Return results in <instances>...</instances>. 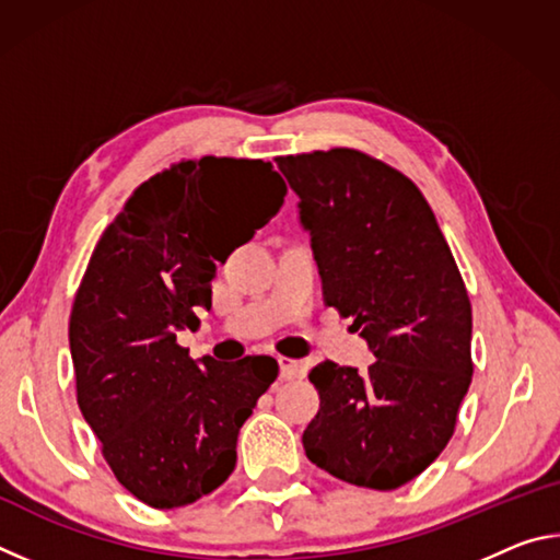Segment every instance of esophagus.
Masks as SVG:
<instances>
[{
    "instance_id": "1",
    "label": "esophagus",
    "mask_w": 560,
    "mask_h": 560,
    "mask_svg": "<svg viewBox=\"0 0 560 560\" xmlns=\"http://www.w3.org/2000/svg\"><path fill=\"white\" fill-rule=\"evenodd\" d=\"M279 373H281V381H293V377L303 375V363L293 358H279Z\"/></svg>"
}]
</instances>
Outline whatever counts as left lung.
Returning <instances> with one entry per match:
<instances>
[{"instance_id":"8db88e82","label":"left lung","mask_w":560,"mask_h":560,"mask_svg":"<svg viewBox=\"0 0 560 560\" xmlns=\"http://www.w3.org/2000/svg\"><path fill=\"white\" fill-rule=\"evenodd\" d=\"M324 299L373 353L368 371L311 368L318 415L303 430L316 467L397 489L440 457L471 383V303L428 200L358 150L279 158Z\"/></svg>"}]
</instances>
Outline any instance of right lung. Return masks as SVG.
Wrapping results in <instances>:
<instances>
[{
    "label": "right lung",
    "instance_id": "add662e5",
    "mask_svg": "<svg viewBox=\"0 0 560 560\" xmlns=\"http://www.w3.org/2000/svg\"><path fill=\"white\" fill-rule=\"evenodd\" d=\"M283 195L264 160H187L140 185L93 249L69 320L75 395L116 479L148 506H187L224 485L242 424L277 381L269 355L192 360L177 330L200 326L217 261Z\"/></svg>",
    "mask_w": 560,
    "mask_h": 560
}]
</instances>
